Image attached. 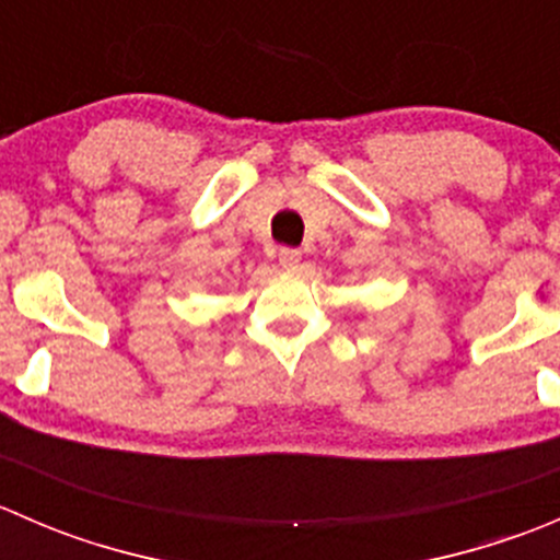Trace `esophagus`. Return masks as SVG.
I'll return each mask as SVG.
<instances>
[{"label":"esophagus","mask_w":560,"mask_h":560,"mask_svg":"<svg viewBox=\"0 0 560 560\" xmlns=\"http://www.w3.org/2000/svg\"><path fill=\"white\" fill-rule=\"evenodd\" d=\"M279 262H281V268L295 270L298 265H301V252H298V248H281Z\"/></svg>","instance_id":"obj_1"}]
</instances>
